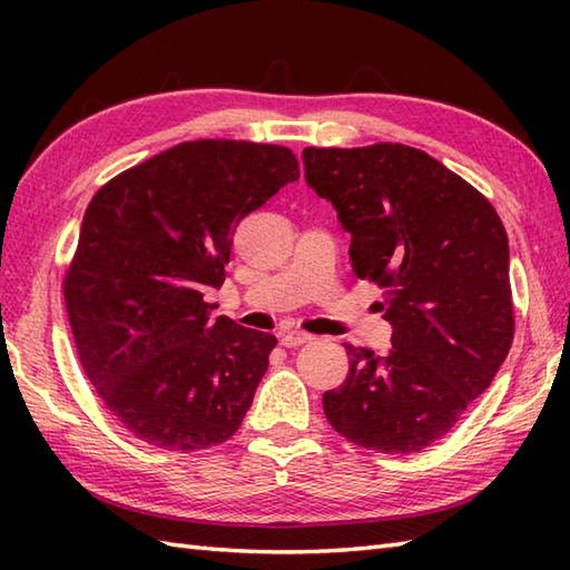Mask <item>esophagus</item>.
Returning <instances> with one entry per match:
<instances>
[{
	"mask_svg": "<svg viewBox=\"0 0 570 570\" xmlns=\"http://www.w3.org/2000/svg\"><path fill=\"white\" fill-rule=\"evenodd\" d=\"M308 341H311V335L304 333V331H286V333L278 335V343H282L284 347H298V345H304Z\"/></svg>",
	"mask_w": 570,
	"mask_h": 570,
	"instance_id": "1",
	"label": "esophagus"
}]
</instances>
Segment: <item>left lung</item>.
I'll use <instances>...</instances> for the list:
<instances>
[{
    "label": "left lung",
    "instance_id": "obj_1",
    "mask_svg": "<svg viewBox=\"0 0 570 570\" xmlns=\"http://www.w3.org/2000/svg\"><path fill=\"white\" fill-rule=\"evenodd\" d=\"M308 186L347 229L357 278L382 288L392 350L345 345L323 394L331 426L377 453H416L463 419L514 337L510 245L492 203L426 151L380 141L304 149Z\"/></svg>",
    "mask_w": 570,
    "mask_h": 570
}]
</instances>
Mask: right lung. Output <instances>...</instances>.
<instances>
[{
	"label": "right lung",
	"instance_id": "1",
	"mask_svg": "<svg viewBox=\"0 0 570 570\" xmlns=\"http://www.w3.org/2000/svg\"><path fill=\"white\" fill-rule=\"evenodd\" d=\"M298 178L276 144L184 141L95 193L63 278L80 365L139 441L203 451L235 435L276 337L203 301L220 288L235 227Z\"/></svg>",
	"mask_w": 570,
	"mask_h": 570
}]
</instances>
